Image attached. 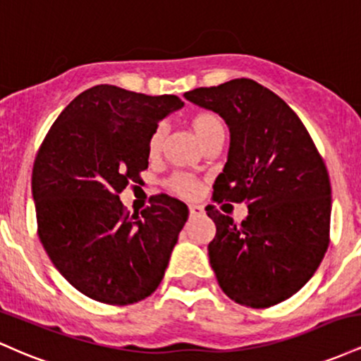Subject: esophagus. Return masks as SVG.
Listing matches in <instances>:
<instances>
[{"mask_svg":"<svg viewBox=\"0 0 361 361\" xmlns=\"http://www.w3.org/2000/svg\"><path fill=\"white\" fill-rule=\"evenodd\" d=\"M204 213V209H202V206L200 204H189V214L191 216H200V214Z\"/></svg>","mask_w":361,"mask_h":361,"instance_id":"34e87169","label":"esophagus"}]
</instances>
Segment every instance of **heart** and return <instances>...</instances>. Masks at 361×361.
<instances>
[{"instance_id":"b5f03b06","label":"heart","mask_w":361,"mask_h":361,"mask_svg":"<svg viewBox=\"0 0 361 361\" xmlns=\"http://www.w3.org/2000/svg\"><path fill=\"white\" fill-rule=\"evenodd\" d=\"M189 124H191L192 133L196 135L197 140L201 141V145H204L206 141L212 140L213 136L225 133L224 123H221L220 117L214 114V112H209V111H200L196 112V114H192ZM164 137H165V128L160 124V126L153 129L152 136H149L148 140L149 155L152 157L159 155L161 152V147H164ZM167 188L173 194H177V196H182V197H191L197 192V189H200L197 188V182L194 180L191 176H188V173H176V176L170 177L167 180Z\"/></svg>"}]
</instances>
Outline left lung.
<instances>
[{"instance_id": "obj_1", "label": "left lung", "mask_w": 361, "mask_h": 361, "mask_svg": "<svg viewBox=\"0 0 361 361\" xmlns=\"http://www.w3.org/2000/svg\"><path fill=\"white\" fill-rule=\"evenodd\" d=\"M230 129L225 169L213 200L245 202L240 225L206 206L216 225L209 264L226 297L266 309L314 276L329 245L331 182L298 116L276 93L249 78L185 92Z\"/></svg>"}]
</instances>
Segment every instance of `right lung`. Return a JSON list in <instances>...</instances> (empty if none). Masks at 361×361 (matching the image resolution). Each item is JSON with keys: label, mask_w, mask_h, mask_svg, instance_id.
<instances>
[{"label": "right lung", "mask_w": 361, "mask_h": 361, "mask_svg": "<svg viewBox=\"0 0 361 361\" xmlns=\"http://www.w3.org/2000/svg\"><path fill=\"white\" fill-rule=\"evenodd\" d=\"M182 105L176 95L97 85L66 105L40 145L32 170L39 238L64 279L93 300L136 303L164 278L188 206L161 194L131 216L119 194L148 169L159 121Z\"/></svg>", "instance_id": "1"}]
</instances>
